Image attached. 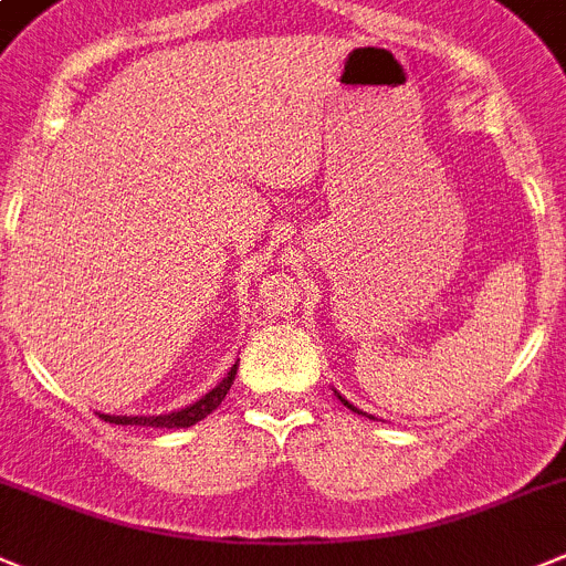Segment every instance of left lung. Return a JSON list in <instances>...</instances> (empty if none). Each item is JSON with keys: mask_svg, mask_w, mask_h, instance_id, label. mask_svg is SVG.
<instances>
[{"mask_svg": "<svg viewBox=\"0 0 566 566\" xmlns=\"http://www.w3.org/2000/svg\"><path fill=\"white\" fill-rule=\"evenodd\" d=\"M336 396H339V392H336ZM339 401H342V403H345V407H347V409H354V412H359V409H356V407H354V403H347V401H345V398H342V396H339ZM359 415H365V412H359Z\"/></svg>", "mask_w": 566, "mask_h": 566, "instance_id": "left-lung-1", "label": "left lung"}]
</instances>
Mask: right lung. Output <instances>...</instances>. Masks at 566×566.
I'll use <instances>...</instances> for the list:
<instances>
[{
    "label": "right lung",
    "mask_w": 566,
    "mask_h": 566,
    "mask_svg": "<svg viewBox=\"0 0 566 566\" xmlns=\"http://www.w3.org/2000/svg\"><path fill=\"white\" fill-rule=\"evenodd\" d=\"M235 373H238V365L230 367V373H227V378L221 381L219 387H212L210 392H207L205 398H199V401L193 403V407H185L179 409V412H170V415H157V418H112V415H101L103 421L108 423H132V427H154V429H188L193 427V423H199L201 418H207V415L212 412V409L219 407L221 401H224L227 390L232 387V381H235Z\"/></svg>",
    "instance_id": "right-lung-1"
}]
</instances>
